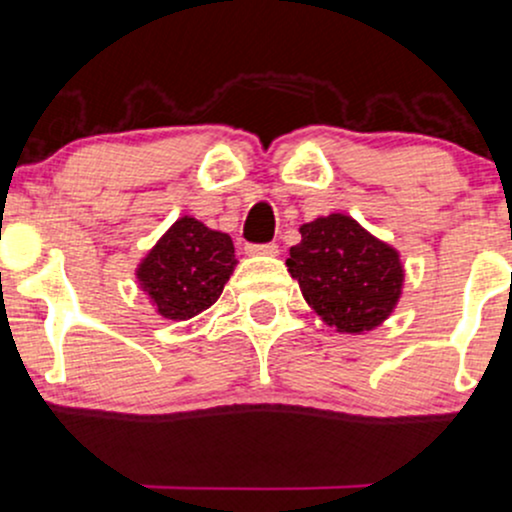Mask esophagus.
I'll return each instance as SVG.
<instances>
[{"label": "esophagus", "instance_id": "obj_1", "mask_svg": "<svg viewBox=\"0 0 512 512\" xmlns=\"http://www.w3.org/2000/svg\"><path fill=\"white\" fill-rule=\"evenodd\" d=\"M247 255H279L277 242H267V245H247Z\"/></svg>", "mask_w": 512, "mask_h": 512}]
</instances>
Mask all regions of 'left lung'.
Returning a JSON list of instances; mask_svg holds the SVG:
<instances>
[{
  "label": "left lung",
  "mask_w": 512,
  "mask_h": 512,
  "mask_svg": "<svg viewBox=\"0 0 512 512\" xmlns=\"http://www.w3.org/2000/svg\"><path fill=\"white\" fill-rule=\"evenodd\" d=\"M287 270L306 304L338 333H368L397 309L405 287L400 252L346 213L321 215L299 228Z\"/></svg>",
  "instance_id": "obj_1"
}]
</instances>
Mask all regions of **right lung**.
<instances>
[{"label": "right lung", "instance_id": "add662e5", "mask_svg": "<svg viewBox=\"0 0 512 512\" xmlns=\"http://www.w3.org/2000/svg\"><path fill=\"white\" fill-rule=\"evenodd\" d=\"M238 260L228 233L181 215L139 260L134 277L166 321H188L223 294Z\"/></svg>", "mask_w": 512, "mask_h": 512}]
</instances>
